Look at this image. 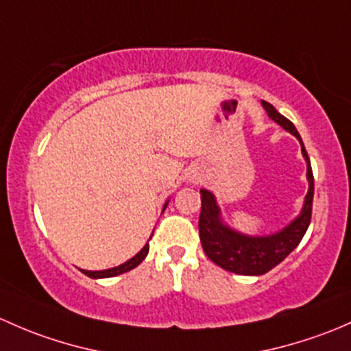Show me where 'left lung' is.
Here are the masks:
<instances>
[{"label":"left lung","mask_w":351,"mask_h":351,"mask_svg":"<svg viewBox=\"0 0 351 351\" xmlns=\"http://www.w3.org/2000/svg\"><path fill=\"white\" fill-rule=\"evenodd\" d=\"M262 104L265 108L267 114L274 121L279 123L282 128L291 132L294 136H298V140L301 142L302 155H304L306 162H308L309 191L299 218L292 221L287 228L279 231V233L262 238L245 237V234L237 233V231L230 230L228 226L223 225L219 221V209L216 206L215 196L209 191H201L199 238L202 250L216 265H219L225 270H230L233 274H240V276H262V274H267L274 267L279 265L285 256L301 243L302 237L308 231L311 215H313L314 177L304 143H302L301 136H299L298 130L292 125V121L282 117L267 101H262Z\"/></svg>","instance_id":"obj_1"}]
</instances>
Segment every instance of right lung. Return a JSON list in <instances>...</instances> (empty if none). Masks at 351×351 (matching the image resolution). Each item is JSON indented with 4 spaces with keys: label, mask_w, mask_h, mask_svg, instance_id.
Returning a JSON list of instances; mask_svg holds the SVG:
<instances>
[{
    "label": "right lung",
    "mask_w": 351,
    "mask_h": 351,
    "mask_svg": "<svg viewBox=\"0 0 351 351\" xmlns=\"http://www.w3.org/2000/svg\"><path fill=\"white\" fill-rule=\"evenodd\" d=\"M147 254H149V243L145 245V247L142 248V250L138 252L133 258H130L128 262H125L123 265L120 267H114V269H108V270H99V272H89V270H81L82 274H86L88 277H93V279H103V277H114V276H120V274H125L128 272V270L135 269L136 265H140V263L145 260Z\"/></svg>",
    "instance_id": "add662e5"
}]
</instances>
